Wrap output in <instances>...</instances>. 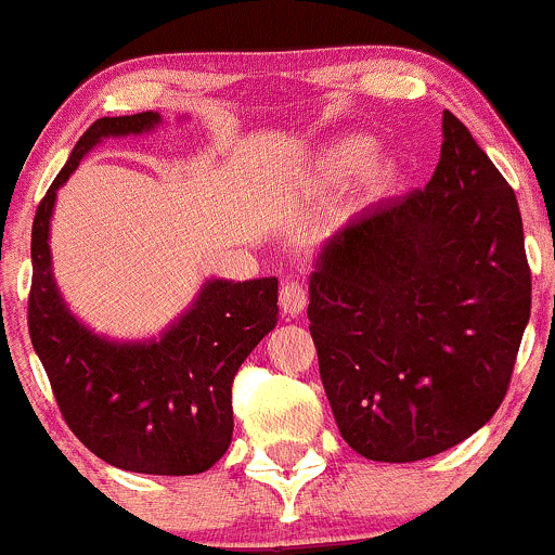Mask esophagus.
I'll use <instances>...</instances> for the list:
<instances>
[{
    "label": "esophagus",
    "mask_w": 555,
    "mask_h": 555,
    "mask_svg": "<svg viewBox=\"0 0 555 555\" xmlns=\"http://www.w3.org/2000/svg\"><path fill=\"white\" fill-rule=\"evenodd\" d=\"M307 307V288L299 280H285L283 288H280V310L285 315H299Z\"/></svg>",
    "instance_id": "esophagus-1"
}]
</instances>
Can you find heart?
<instances>
[{
    "label": "heart",
    "instance_id": "heart-1",
    "mask_svg": "<svg viewBox=\"0 0 555 555\" xmlns=\"http://www.w3.org/2000/svg\"><path fill=\"white\" fill-rule=\"evenodd\" d=\"M374 152V139L369 135H350V139H341L336 144H331L328 150L320 154L318 173L325 184H345L347 179L361 170L358 181L369 194H382L390 190L398 179V165L390 157H376L364 162L369 154ZM365 163L364 166L362 163ZM364 168L361 169L360 165Z\"/></svg>",
    "mask_w": 555,
    "mask_h": 555
}]
</instances>
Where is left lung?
Listing matches in <instances>:
<instances>
[{
	"label": "left lung",
	"mask_w": 555,
	"mask_h": 555,
	"mask_svg": "<svg viewBox=\"0 0 555 555\" xmlns=\"http://www.w3.org/2000/svg\"><path fill=\"white\" fill-rule=\"evenodd\" d=\"M532 310L513 186L443 112L425 190L341 227L310 278V334L341 438L416 462L483 427L511 387Z\"/></svg>",
	"instance_id": "1"
}]
</instances>
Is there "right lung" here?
Instances as JSON below:
<instances>
[{"instance_id":"obj_1","label":"right lung","mask_w":555,"mask_h":555,"mask_svg":"<svg viewBox=\"0 0 555 555\" xmlns=\"http://www.w3.org/2000/svg\"><path fill=\"white\" fill-rule=\"evenodd\" d=\"M159 114L101 117L85 130L31 227L28 336L74 436L114 467L194 476L232 441V382L278 323V278L214 280L194 307L152 345H114L68 315L50 272L55 190L106 135L144 133Z\"/></svg>"}]
</instances>
